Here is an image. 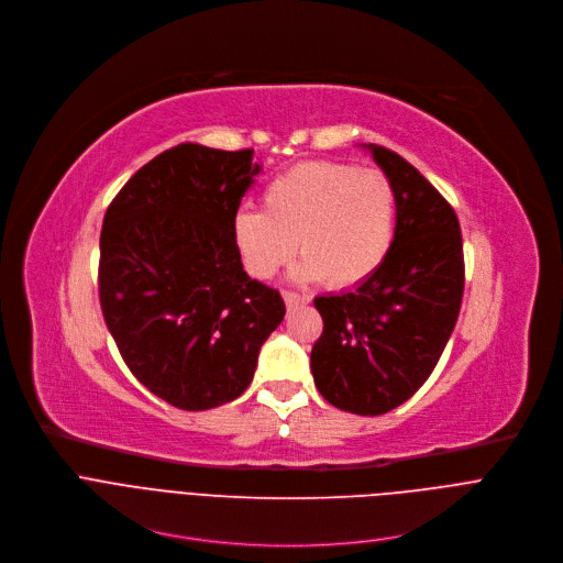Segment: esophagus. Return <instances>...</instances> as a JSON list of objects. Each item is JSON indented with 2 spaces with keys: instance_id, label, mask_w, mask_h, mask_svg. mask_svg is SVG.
Returning <instances> with one entry per match:
<instances>
[{
  "instance_id": "obj_1",
  "label": "esophagus",
  "mask_w": 563,
  "mask_h": 563,
  "mask_svg": "<svg viewBox=\"0 0 563 563\" xmlns=\"http://www.w3.org/2000/svg\"><path fill=\"white\" fill-rule=\"evenodd\" d=\"M284 301H286V308H295V306H299V303H308L310 297H308V295H299V292L286 290V292H284Z\"/></svg>"
}]
</instances>
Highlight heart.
I'll list each match as a JSON object with an SVG mask.
<instances>
[{
  "label": "heart",
  "instance_id": "heart-1",
  "mask_svg": "<svg viewBox=\"0 0 563 563\" xmlns=\"http://www.w3.org/2000/svg\"><path fill=\"white\" fill-rule=\"evenodd\" d=\"M395 208V190L384 173L310 162L273 177L262 210L235 214L233 240L244 268L257 279L273 277L297 249V282L325 279L332 288H355L390 253Z\"/></svg>",
  "mask_w": 563,
  "mask_h": 563
}]
</instances>
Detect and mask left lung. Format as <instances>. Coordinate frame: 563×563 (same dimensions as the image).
<instances>
[{
	"mask_svg": "<svg viewBox=\"0 0 563 563\" xmlns=\"http://www.w3.org/2000/svg\"><path fill=\"white\" fill-rule=\"evenodd\" d=\"M395 190V235L382 268L314 299L323 332L310 371L321 397L355 415L408 401L437 366L460 317L464 246L455 210L397 153L362 144Z\"/></svg>",
	"mask_w": 563,
	"mask_h": 563,
	"instance_id": "left-lung-1",
	"label": "left lung"
}]
</instances>
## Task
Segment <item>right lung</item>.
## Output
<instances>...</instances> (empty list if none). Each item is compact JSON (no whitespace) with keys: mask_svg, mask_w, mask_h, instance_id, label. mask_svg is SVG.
<instances>
[{"mask_svg":"<svg viewBox=\"0 0 563 563\" xmlns=\"http://www.w3.org/2000/svg\"><path fill=\"white\" fill-rule=\"evenodd\" d=\"M262 166L253 151L179 144L106 210L99 301L131 373L181 410L238 399L286 306L251 279L233 219Z\"/></svg>","mask_w":563,"mask_h":563,"instance_id":"1","label":"right lung"}]
</instances>
